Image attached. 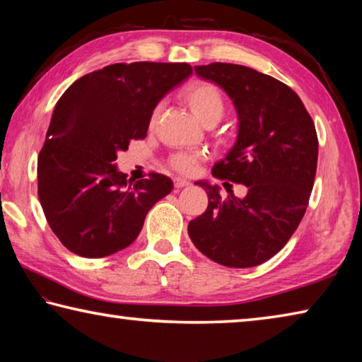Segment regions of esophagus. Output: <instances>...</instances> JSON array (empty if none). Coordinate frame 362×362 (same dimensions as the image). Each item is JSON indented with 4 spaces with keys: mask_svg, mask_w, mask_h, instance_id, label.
I'll return each instance as SVG.
<instances>
[{
    "mask_svg": "<svg viewBox=\"0 0 362 362\" xmlns=\"http://www.w3.org/2000/svg\"><path fill=\"white\" fill-rule=\"evenodd\" d=\"M174 185H175V188H185L189 185V182L187 179H182V177H175Z\"/></svg>",
    "mask_w": 362,
    "mask_h": 362,
    "instance_id": "34e87169",
    "label": "esophagus"
}]
</instances>
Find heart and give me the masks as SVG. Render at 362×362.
<instances>
[{
  "mask_svg": "<svg viewBox=\"0 0 362 362\" xmlns=\"http://www.w3.org/2000/svg\"><path fill=\"white\" fill-rule=\"evenodd\" d=\"M182 97L192 113L206 126H214L223 118L226 103L223 99L222 90L216 84L209 81H196L188 83L182 89ZM158 110L151 115V122L156 119ZM201 156L196 153H175L169 158L170 168L180 174H192L198 166Z\"/></svg>",
  "mask_w": 362,
  "mask_h": 362,
  "instance_id": "obj_1",
  "label": "heart"
}]
</instances>
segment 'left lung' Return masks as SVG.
Instances as JSON below:
<instances>
[{
	"instance_id": "obj_1",
	"label": "left lung",
	"mask_w": 362,
	"mask_h": 362,
	"mask_svg": "<svg viewBox=\"0 0 362 362\" xmlns=\"http://www.w3.org/2000/svg\"><path fill=\"white\" fill-rule=\"evenodd\" d=\"M194 71L222 86L240 116L236 145L212 175L246 185L247 194L240 199L230 189L222 198L217 187L198 182L209 204L188 223V235L220 265L257 267L286 246L303 218L317 166L315 122L289 86L265 73L222 62Z\"/></svg>"
}]
</instances>
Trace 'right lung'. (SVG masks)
Here are the masks:
<instances>
[{
    "mask_svg": "<svg viewBox=\"0 0 362 362\" xmlns=\"http://www.w3.org/2000/svg\"><path fill=\"white\" fill-rule=\"evenodd\" d=\"M192 73L188 64H113L60 97L38 155V198L70 252L99 259L127 247L151 206L173 192L168 175L132 182L113 161L146 137L159 99Z\"/></svg>",
    "mask_w": 362,
    "mask_h": 362,
    "instance_id": "obj_1",
    "label": "right lung"
}]
</instances>
